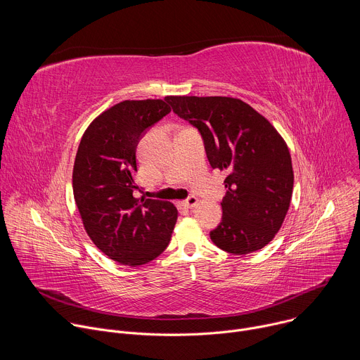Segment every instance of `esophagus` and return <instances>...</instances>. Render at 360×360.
I'll return each mask as SVG.
<instances>
[{"instance_id": "obj_1", "label": "esophagus", "mask_w": 360, "mask_h": 360, "mask_svg": "<svg viewBox=\"0 0 360 360\" xmlns=\"http://www.w3.org/2000/svg\"><path fill=\"white\" fill-rule=\"evenodd\" d=\"M198 202H199V199H198L196 196H189V198H186V199L182 202V205H184L185 208H193V207H196Z\"/></svg>"}]
</instances>
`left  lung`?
I'll return each instance as SVG.
<instances>
[{"label": "left lung", "mask_w": 360, "mask_h": 360, "mask_svg": "<svg viewBox=\"0 0 360 360\" xmlns=\"http://www.w3.org/2000/svg\"><path fill=\"white\" fill-rule=\"evenodd\" d=\"M172 111L193 125L214 169L228 171L222 221L211 231L225 252L266 246L288 214L293 169L286 142L246 102L231 96H168Z\"/></svg>", "instance_id": "8db88e82"}]
</instances>
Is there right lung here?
Returning <instances> with one entry per match:
<instances>
[{
    "mask_svg": "<svg viewBox=\"0 0 360 360\" xmlns=\"http://www.w3.org/2000/svg\"><path fill=\"white\" fill-rule=\"evenodd\" d=\"M167 98L111 107L89 124L77 150L72 189L84 228L95 246L121 265L155 259L176 224L171 202L134 196L139 189L132 178L138 142L171 112Z\"/></svg>",
    "mask_w": 360,
    "mask_h": 360,
    "instance_id": "add662e5",
    "label": "right lung"
}]
</instances>
